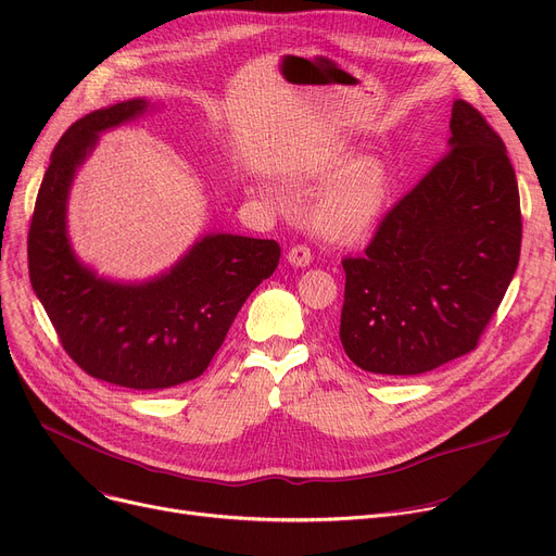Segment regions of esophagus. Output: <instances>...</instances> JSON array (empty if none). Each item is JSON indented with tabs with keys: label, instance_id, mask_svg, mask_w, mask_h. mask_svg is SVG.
<instances>
[{
	"label": "esophagus",
	"instance_id": "esophagus-1",
	"mask_svg": "<svg viewBox=\"0 0 556 556\" xmlns=\"http://www.w3.org/2000/svg\"><path fill=\"white\" fill-rule=\"evenodd\" d=\"M286 258H288L290 263H293V266L306 268L308 263L313 261V254H311V248H308V245H304V243H298V245H293V248L288 250Z\"/></svg>",
	"mask_w": 556,
	"mask_h": 556
}]
</instances>
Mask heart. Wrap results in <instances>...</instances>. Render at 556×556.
<instances>
[{
    "mask_svg": "<svg viewBox=\"0 0 556 556\" xmlns=\"http://www.w3.org/2000/svg\"><path fill=\"white\" fill-rule=\"evenodd\" d=\"M352 151H336L313 166V178L327 180L313 202V223L336 243H358L381 223L390 193L392 173L386 162L365 157L354 164Z\"/></svg>",
    "mask_w": 556,
    "mask_h": 556,
    "instance_id": "heart-1",
    "label": "heart"
}]
</instances>
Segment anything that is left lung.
Instances as JSON below:
<instances>
[{
    "label": "left lung",
    "instance_id": "obj_1",
    "mask_svg": "<svg viewBox=\"0 0 556 556\" xmlns=\"http://www.w3.org/2000/svg\"><path fill=\"white\" fill-rule=\"evenodd\" d=\"M520 195L507 149L457 99L448 151L344 256L340 340L361 369L424 374L473 352L516 273Z\"/></svg>",
    "mask_w": 556,
    "mask_h": 556
}]
</instances>
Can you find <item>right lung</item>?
I'll return each instance as SVG.
<instances>
[{"instance_id":"right-lung-1","label":"right lung","mask_w":556,"mask_h":556,"mask_svg":"<svg viewBox=\"0 0 556 556\" xmlns=\"http://www.w3.org/2000/svg\"><path fill=\"white\" fill-rule=\"evenodd\" d=\"M146 110L135 99L94 110L70 126L51 153L28 225V277L67 356L99 381L164 390L210 367L233 317L281 256L270 239L204 237L168 275L122 286L74 258L65 231L72 178L97 135Z\"/></svg>"}]
</instances>
